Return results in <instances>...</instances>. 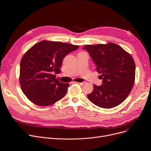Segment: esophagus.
<instances>
[{"label":"esophagus","instance_id":"obj_1","mask_svg":"<svg viewBox=\"0 0 151 151\" xmlns=\"http://www.w3.org/2000/svg\"><path fill=\"white\" fill-rule=\"evenodd\" d=\"M74 83H77V84H80V85H82V84H83V83H80V82H74Z\"/></svg>","mask_w":151,"mask_h":151}]
</instances>
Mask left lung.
Here are the masks:
<instances>
[{
	"instance_id": "left-lung-1",
	"label": "left lung",
	"mask_w": 151,
	"mask_h": 151,
	"mask_svg": "<svg viewBox=\"0 0 151 151\" xmlns=\"http://www.w3.org/2000/svg\"><path fill=\"white\" fill-rule=\"evenodd\" d=\"M88 51L103 80L100 86L93 84L89 100L99 107L111 108L121 104L130 93L135 79V63L132 55L113 43L87 45Z\"/></svg>"
}]
</instances>
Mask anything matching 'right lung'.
<instances>
[{
	"label": "right lung",
	"mask_w": 151,
	"mask_h": 151,
	"mask_svg": "<svg viewBox=\"0 0 151 151\" xmlns=\"http://www.w3.org/2000/svg\"><path fill=\"white\" fill-rule=\"evenodd\" d=\"M60 42L43 40L27 50L20 62L19 83L22 91L33 104L50 106L62 99L68 83H60L55 74L60 73L63 58L78 48Z\"/></svg>",
	"instance_id": "1"
}]
</instances>
